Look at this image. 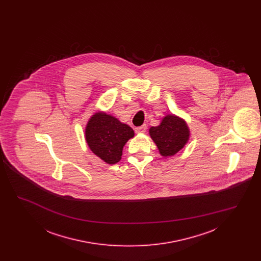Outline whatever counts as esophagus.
I'll return each mask as SVG.
<instances>
[{
	"label": "esophagus",
	"mask_w": 261,
	"mask_h": 261,
	"mask_svg": "<svg viewBox=\"0 0 261 261\" xmlns=\"http://www.w3.org/2000/svg\"><path fill=\"white\" fill-rule=\"evenodd\" d=\"M146 130H147V125L146 124L142 125V126H139V127L135 128L136 133H145Z\"/></svg>",
	"instance_id": "obj_1"
}]
</instances>
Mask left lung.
Listing matches in <instances>:
<instances>
[{
  "instance_id": "1",
  "label": "left lung",
  "mask_w": 261,
  "mask_h": 261,
  "mask_svg": "<svg viewBox=\"0 0 261 261\" xmlns=\"http://www.w3.org/2000/svg\"><path fill=\"white\" fill-rule=\"evenodd\" d=\"M149 135L163 156L174 155L186 145L190 131L186 122L175 116L166 115L162 123L149 128Z\"/></svg>"
}]
</instances>
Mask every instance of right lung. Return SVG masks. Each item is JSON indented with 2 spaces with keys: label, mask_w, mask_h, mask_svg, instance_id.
I'll use <instances>...</instances> for the list:
<instances>
[{
  "label": "right lung",
  "mask_w": 261,
  "mask_h": 261,
  "mask_svg": "<svg viewBox=\"0 0 261 261\" xmlns=\"http://www.w3.org/2000/svg\"><path fill=\"white\" fill-rule=\"evenodd\" d=\"M85 136L91 150L109 164L121 160L126 142L134 137L133 129L105 112L94 114L86 126Z\"/></svg>",
  "instance_id": "obj_1"
}]
</instances>
